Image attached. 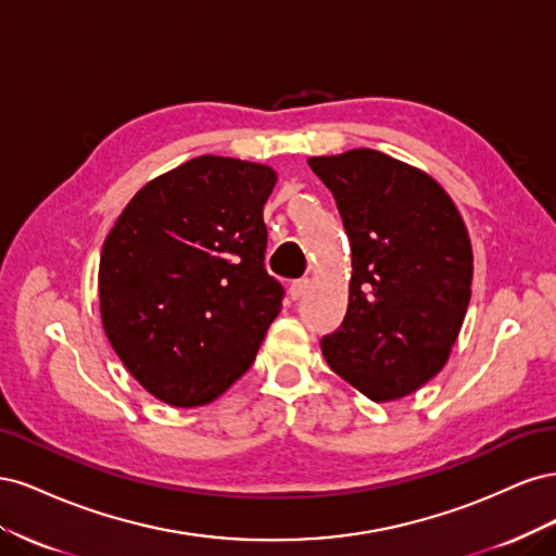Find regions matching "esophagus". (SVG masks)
Here are the masks:
<instances>
[{"instance_id":"34e87169","label":"esophagus","mask_w":556,"mask_h":556,"mask_svg":"<svg viewBox=\"0 0 556 556\" xmlns=\"http://www.w3.org/2000/svg\"><path fill=\"white\" fill-rule=\"evenodd\" d=\"M311 288V280L308 278H299V280H294L292 285H290V296L296 301V299H301L306 294V290Z\"/></svg>"}]
</instances>
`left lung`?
I'll return each instance as SVG.
<instances>
[{"label":"left lung","mask_w":556,"mask_h":556,"mask_svg":"<svg viewBox=\"0 0 556 556\" xmlns=\"http://www.w3.org/2000/svg\"><path fill=\"white\" fill-rule=\"evenodd\" d=\"M352 248L350 304L323 355L371 401L413 394L441 371L464 323L473 250L457 206L425 172L371 148L311 157Z\"/></svg>","instance_id":"left-lung-1"}]
</instances>
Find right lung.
<instances>
[{
    "label": "right lung",
    "mask_w": 556,
    "mask_h": 556,
    "mask_svg": "<svg viewBox=\"0 0 556 556\" xmlns=\"http://www.w3.org/2000/svg\"><path fill=\"white\" fill-rule=\"evenodd\" d=\"M271 166L201 155L150 180L99 262L104 331L160 401L204 406L257 357L285 290L266 274Z\"/></svg>",
    "instance_id": "1"
}]
</instances>
